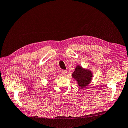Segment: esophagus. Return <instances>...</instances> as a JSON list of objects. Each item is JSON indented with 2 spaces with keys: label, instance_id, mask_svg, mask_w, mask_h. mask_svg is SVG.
I'll return each instance as SVG.
<instances>
[{
  "label": "esophagus",
  "instance_id": "esophagus-1",
  "mask_svg": "<svg viewBox=\"0 0 128 128\" xmlns=\"http://www.w3.org/2000/svg\"><path fill=\"white\" fill-rule=\"evenodd\" d=\"M67 73V72L66 70H62L61 72V74H62V75L64 76H66Z\"/></svg>",
  "mask_w": 128,
  "mask_h": 128
}]
</instances>
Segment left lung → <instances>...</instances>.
Instances as JSON below:
<instances>
[{
  "instance_id": "left-lung-1",
  "label": "left lung",
  "mask_w": 128,
  "mask_h": 128,
  "mask_svg": "<svg viewBox=\"0 0 128 128\" xmlns=\"http://www.w3.org/2000/svg\"><path fill=\"white\" fill-rule=\"evenodd\" d=\"M91 71L82 68L80 66H77L75 71L72 74V77L77 82V84L81 88L86 86L91 83L92 78Z\"/></svg>"
}]
</instances>
